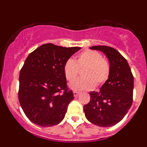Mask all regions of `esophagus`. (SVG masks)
I'll return each mask as SVG.
<instances>
[{"mask_svg": "<svg viewBox=\"0 0 147 147\" xmlns=\"http://www.w3.org/2000/svg\"><path fill=\"white\" fill-rule=\"evenodd\" d=\"M80 95V93L79 92H76V91H74V97H77L78 96Z\"/></svg>", "mask_w": 147, "mask_h": 147, "instance_id": "1", "label": "esophagus"}]
</instances>
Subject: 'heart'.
Instances as JSON below:
<instances>
[{
  "instance_id": "heart-1",
  "label": "heart",
  "mask_w": 147,
  "mask_h": 147,
  "mask_svg": "<svg viewBox=\"0 0 147 147\" xmlns=\"http://www.w3.org/2000/svg\"><path fill=\"white\" fill-rule=\"evenodd\" d=\"M83 69L82 76L70 84L71 89L75 91L90 90L96 85L101 86L107 82L110 76V68L107 60L99 52L96 51L86 50L78 55L76 62L68 59L63 66V73L66 80L72 82L78 75L79 68Z\"/></svg>"
}]
</instances>
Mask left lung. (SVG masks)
<instances>
[{"label":"left lung","instance_id":"1","mask_svg":"<svg viewBox=\"0 0 147 147\" xmlns=\"http://www.w3.org/2000/svg\"><path fill=\"white\" fill-rule=\"evenodd\" d=\"M90 49L106 55L110 73L99 91L90 93V102L83 107L85 117L99 127H112L123 119L132 105L133 75L127 59L115 49L105 45Z\"/></svg>","mask_w":147,"mask_h":147}]
</instances>
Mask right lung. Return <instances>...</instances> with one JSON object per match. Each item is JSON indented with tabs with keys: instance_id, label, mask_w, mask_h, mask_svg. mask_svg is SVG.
Segmentation results:
<instances>
[{
	"instance_id": "obj_1",
	"label": "right lung",
	"mask_w": 147,
	"mask_h": 147,
	"mask_svg": "<svg viewBox=\"0 0 147 147\" xmlns=\"http://www.w3.org/2000/svg\"><path fill=\"white\" fill-rule=\"evenodd\" d=\"M80 49L47 43L26 58L20 72L18 98L24 113L34 124L51 127L65 118L74 94L67 87L63 66Z\"/></svg>"
}]
</instances>
